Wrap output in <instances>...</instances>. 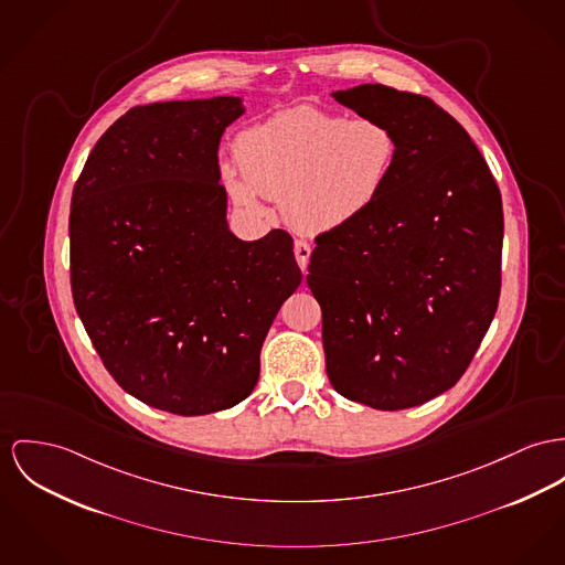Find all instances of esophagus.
I'll return each mask as SVG.
<instances>
[{"mask_svg":"<svg viewBox=\"0 0 565 565\" xmlns=\"http://www.w3.org/2000/svg\"><path fill=\"white\" fill-rule=\"evenodd\" d=\"M309 256H311V247H309V243H305V241H295V258L299 262V266H301V270H307V264H309Z\"/></svg>","mask_w":565,"mask_h":565,"instance_id":"esophagus-1","label":"esophagus"}]
</instances>
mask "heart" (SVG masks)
<instances>
[{"mask_svg":"<svg viewBox=\"0 0 565 565\" xmlns=\"http://www.w3.org/2000/svg\"><path fill=\"white\" fill-rule=\"evenodd\" d=\"M397 135L379 118H350L301 105L243 130L238 172L221 170L230 200L264 215L262 198L281 202L286 221L322 234L363 217L383 195L397 161Z\"/></svg>","mask_w":565,"mask_h":565,"instance_id":"1","label":"heart"}]
</instances>
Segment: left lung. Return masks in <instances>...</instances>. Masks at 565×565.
Listing matches in <instances>:
<instances>
[{"instance_id":"obj_1","label":"left lung","mask_w":565,"mask_h":565,"mask_svg":"<svg viewBox=\"0 0 565 565\" xmlns=\"http://www.w3.org/2000/svg\"><path fill=\"white\" fill-rule=\"evenodd\" d=\"M331 96L387 122L399 150L379 202L316 238L307 286L327 376L379 411L419 406L460 381L494 318L501 193L469 132L428 96L381 84Z\"/></svg>"}]
</instances>
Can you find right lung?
<instances>
[{
	"label": "right lung",
	"mask_w": 565,
	"mask_h": 565,
	"mask_svg": "<svg viewBox=\"0 0 565 565\" xmlns=\"http://www.w3.org/2000/svg\"><path fill=\"white\" fill-rule=\"evenodd\" d=\"M245 114L215 96L132 107L96 141L71 204V288L116 383L174 415H209L258 383L264 338L299 288L292 238L227 227L218 141Z\"/></svg>",
	"instance_id": "obj_1"
}]
</instances>
